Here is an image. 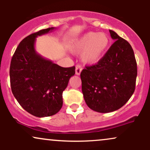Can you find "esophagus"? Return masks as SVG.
<instances>
[{
  "instance_id": "1",
  "label": "esophagus",
  "mask_w": 150,
  "mask_h": 150,
  "mask_svg": "<svg viewBox=\"0 0 150 150\" xmlns=\"http://www.w3.org/2000/svg\"><path fill=\"white\" fill-rule=\"evenodd\" d=\"M82 70V68L81 67L80 65H76V68H75V74L77 75H80L81 72Z\"/></svg>"
}]
</instances>
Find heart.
<instances>
[{
	"mask_svg": "<svg viewBox=\"0 0 150 150\" xmlns=\"http://www.w3.org/2000/svg\"><path fill=\"white\" fill-rule=\"evenodd\" d=\"M109 38L106 34L89 32L75 39L69 46L73 53H80L81 59L88 65H95L104 57L109 46Z\"/></svg>",
	"mask_w": 150,
	"mask_h": 150,
	"instance_id": "b5f03b06",
	"label": "heart"
}]
</instances>
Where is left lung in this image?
<instances>
[{"mask_svg": "<svg viewBox=\"0 0 150 150\" xmlns=\"http://www.w3.org/2000/svg\"><path fill=\"white\" fill-rule=\"evenodd\" d=\"M114 43L97 64L81 72L84 99L91 109L109 113L129 100L135 88L137 63L129 43L109 30Z\"/></svg>", "mask_w": 150, "mask_h": 150, "instance_id": "8db88e82", "label": "left lung"}]
</instances>
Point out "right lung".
Here are the masks:
<instances>
[{
    "instance_id": "obj_1",
    "label": "right lung",
    "mask_w": 150,
    "mask_h": 150,
    "mask_svg": "<svg viewBox=\"0 0 150 150\" xmlns=\"http://www.w3.org/2000/svg\"><path fill=\"white\" fill-rule=\"evenodd\" d=\"M42 30L25 37L12 58L10 78L12 92L25 111L43 118L57 113L63 106V92L75 67L63 68L44 58L35 50L36 38L52 32Z\"/></svg>"
}]
</instances>
